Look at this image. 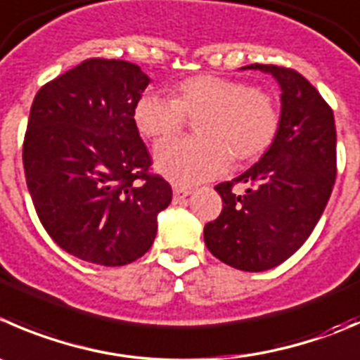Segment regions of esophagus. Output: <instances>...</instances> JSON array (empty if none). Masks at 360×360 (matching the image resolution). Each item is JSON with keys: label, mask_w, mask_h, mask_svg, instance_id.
<instances>
[{"label": "esophagus", "mask_w": 360, "mask_h": 360, "mask_svg": "<svg viewBox=\"0 0 360 360\" xmlns=\"http://www.w3.org/2000/svg\"><path fill=\"white\" fill-rule=\"evenodd\" d=\"M190 193H191V190H188V188L176 186L174 188V202H181L183 198H186Z\"/></svg>", "instance_id": "esophagus-1"}]
</instances>
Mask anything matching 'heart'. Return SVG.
<instances>
[{
	"label": "heart",
	"instance_id": "heart-1",
	"mask_svg": "<svg viewBox=\"0 0 360 360\" xmlns=\"http://www.w3.org/2000/svg\"><path fill=\"white\" fill-rule=\"evenodd\" d=\"M186 117L198 137L165 141L156 148V169L179 186L212 179L230 160L244 162L273 144L280 128V109L273 95L240 80L197 75L176 86L174 98L144 93L135 103V123L149 139L179 134Z\"/></svg>",
	"mask_w": 360,
	"mask_h": 360
}]
</instances>
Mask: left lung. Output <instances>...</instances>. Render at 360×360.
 <instances>
[{
	"label": "left lung",
	"instance_id": "1",
	"mask_svg": "<svg viewBox=\"0 0 360 360\" xmlns=\"http://www.w3.org/2000/svg\"><path fill=\"white\" fill-rule=\"evenodd\" d=\"M243 70L278 80L280 128L260 162L214 188L223 209L204 226V240L223 264L260 273L292 257L319 223L336 181V124L333 109L295 70L258 63ZM236 184L247 190L236 192Z\"/></svg>",
	"mask_w": 360,
	"mask_h": 360
}]
</instances>
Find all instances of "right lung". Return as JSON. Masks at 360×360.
I'll use <instances>...</instances> for the list:
<instances>
[{
    "label": "right lung",
    "mask_w": 360,
    "mask_h": 360,
    "mask_svg": "<svg viewBox=\"0 0 360 360\" xmlns=\"http://www.w3.org/2000/svg\"><path fill=\"white\" fill-rule=\"evenodd\" d=\"M149 77L121 59H86L40 87L22 163L37 214L59 248L117 267L141 258L172 200L135 123Z\"/></svg>",
    "instance_id": "obj_1"
}]
</instances>
